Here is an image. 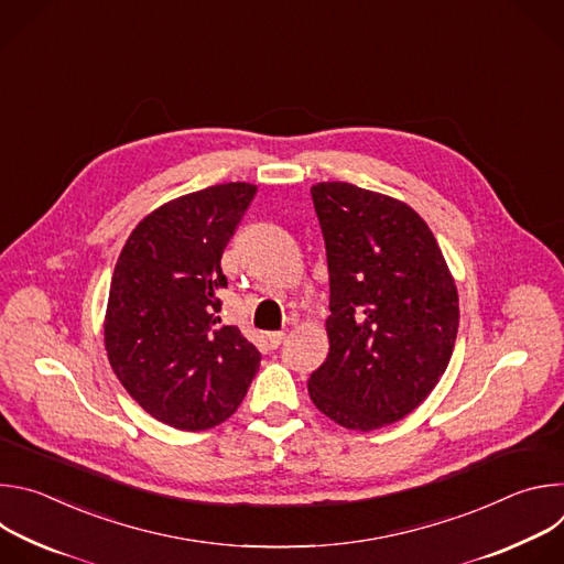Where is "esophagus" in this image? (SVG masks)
<instances>
[{"label": "esophagus", "instance_id": "obj_1", "mask_svg": "<svg viewBox=\"0 0 564 564\" xmlns=\"http://www.w3.org/2000/svg\"><path fill=\"white\" fill-rule=\"evenodd\" d=\"M283 339H285V333H268L265 335V341L270 348H279L283 344Z\"/></svg>", "mask_w": 564, "mask_h": 564}]
</instances>
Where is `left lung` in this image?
I'll use <instances>...</instances> for the list:
<instances>
[{"instance_id": "1", "label": "left lung", "mask_w": 564, "mask_h": 564, "mask_svg": "<svg viewBox=\"0 0 564 564\" xmlns=\"http://www.w3.org/2000/svg\"><path fill=\"white\" fill-rule=\"evenodd\" d=\"M330 272V350L307 379L314 406L370 433L404 420L442 379L457 337L455 279L404 200L333 181L310 187Z\"/></svg>"}]
</instances>
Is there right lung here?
<instances>
[{
  "label": "right lung",
  "instance_id": "right-lung-1",
  "mask_svg": "<svg viewBox=\"0 0 564 564\" xmlns=\"http://www.w3.org/2000/svg\"><path fill=\"white\" fill-rule=\"evenodd\" d=\"M257 185L225 183L147 214L118 257L107 314L109 364L151 417L178 431L218 426L243 401L261 352L225 326L220 257Z\"/></svg>",
  "mask_w": 564,
  "mask_h": 564
}]
</instances>
